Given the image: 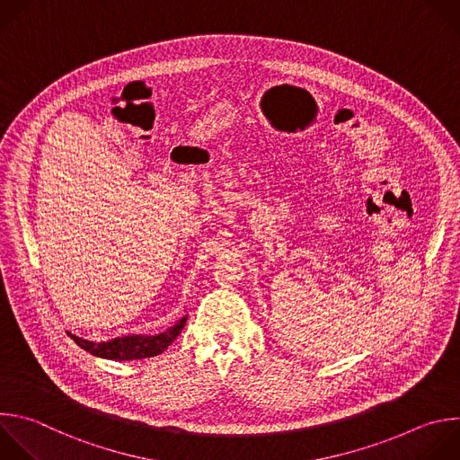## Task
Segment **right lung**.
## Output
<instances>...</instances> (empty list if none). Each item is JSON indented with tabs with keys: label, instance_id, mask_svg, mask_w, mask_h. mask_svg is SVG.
Here are the masks:
<instances>
[{
	"label": "right lung",
	"instance_id": "add662e5",
	"mask_svg": "<svg viewBox=\"0 0 460 460\" xmlns=\"http://www.w3.org/2000/svg\"><path fill=\"white\" fill-rule=\"evenodd\" d=\"M188 322V316H184L179 323L164 331L163 334L155 336H122L115 338L106 343H93L86 341L83 338H77L68 332V336L86 352L104 358V359H117V361H131V359H144V358H153L163 354L173 341L175 338L182 332L184 325Z\"/></svg>",
	"mask_w": 460,
	"mask_h": 460
}]
</instances>
